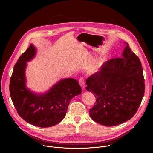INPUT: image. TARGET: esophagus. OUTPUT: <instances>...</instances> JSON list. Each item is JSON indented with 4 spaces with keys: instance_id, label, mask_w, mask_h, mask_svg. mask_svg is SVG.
Returning <instances> with one entry per match:
<instances>
[{
    "instance_id": "esophagus-1",
    "label": "esophagus",
    "mask_w": 153,
    "mask_h": 153,
    "mask_svg": "<svg viewBox=\"0 0 153 153\" xmlns=\"http://www.w3.org/2000/svg\"><path fill=\"white\" fill-rule=\"evenodd\" d=\"M79 83L80 86L82 87V90L85 89V82H84V79L83 77H81L79 80Z\"/></svg>"
}]
</instances>
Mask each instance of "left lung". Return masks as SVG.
<instances>
[{
    "label": "left lung",
    "mask_w": 153,
    "mask_h": 153,
    "mask_svg": "<svg viewBox=\"0 0 153 153\" xmlns=\"http://www.w3.org/2000/svg\"><path fill=\"white\" fill-rule=\"evenodd\" d=\"M122 57L104 63L100 70L86 79V90L93 92L96 103L91 118L106 126L121 124L137 112L145 92L142 64L128 43Z\"/></svg>",
    "instance_id": "obj_1"
}]
</instances>
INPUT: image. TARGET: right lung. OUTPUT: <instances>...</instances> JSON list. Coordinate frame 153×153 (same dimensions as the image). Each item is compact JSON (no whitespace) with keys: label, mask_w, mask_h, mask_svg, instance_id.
Masks as SVG:
<instances>
[{"label":"right lung","mask_w":153,"mask_h":153,"mask_svg":"<svg viewBox=\"0 0 153 153\" xmlns=\"http://www.w3.org/2000/svg\"><path fill=\"white\" fill-rule=\"evenodd\" d=\"M36 48L32 44L15 64L10 82L11 100L19 115L34 126L47 128L60 122L66 115L68 105L81 94L79 82L72 78L60 80L43 93L31 91L26 85L27 63L34 58Z\"/></svg>","instance_id":"add662e5"}]
</instances>
